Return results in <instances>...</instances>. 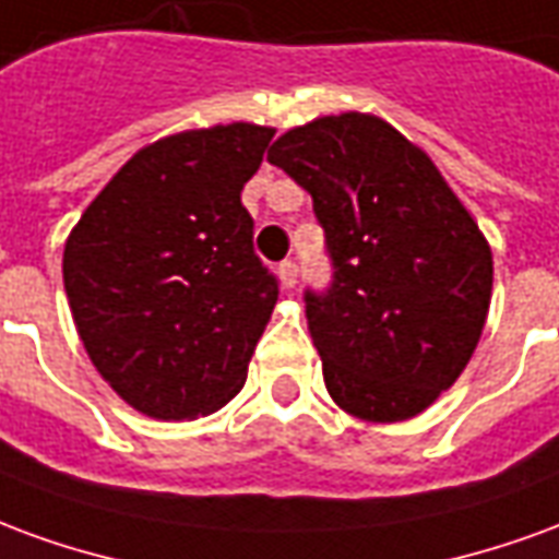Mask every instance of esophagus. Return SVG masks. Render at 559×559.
Returning a JSON list of instances; mask_svg holds the SVG:
<instances>
[{"label":"esophagus","mask_w":559,"mask_h":559,"mask_svg":"<svg viewBox=\"0 0 559 559\" xmlns=\"http://www.w3.org/2000/svg\"><path fill=\"white\" fill-rule=\"evenodd\" d=\"M278 278L287 290H293V287H296V281H299V266H296L293 260H284V263L278 266Z\"/></svg>","instance_id":"esophagus-1"}]
</instances>
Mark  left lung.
Masks as SVG:
<instances>
[{"mask_svg": "<svg viewBox=\"0 0 559 559\" xmlns=\"http://www.w3.org/2000/svg\"><path fill=\"white\" fill-rule=\"evenodd\" d=\"M269 160L314 200L335 281L305 296L341 411L404 421L428 411L476 350L493 287L491 245L428 152L374 114L284 131Z\"/></svg>", "mask_w": 559, "mask_h": 559, "instance_id": "1", "label": "left lung"}]
</instances>
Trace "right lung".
I'll return each mask as SVG.
<instances>
[{
	"label": "right lung",
	"mask_w": 559,
	"mask_h": 559,
	"mask_svg": "<svg viewBox=\"0 0 559 559\" xmlns=\"http://www.w3.org/2000/svg\"><path fill=\"white\" fill-rule=\"evenodd\" d=\"M272 134L230 122L155 140L68 233L62 281L80 341L143 416H209L245 386L278 302L242 206Z\"/></svg>",
	"instance_id": "obj_1"
}]
</instances>
